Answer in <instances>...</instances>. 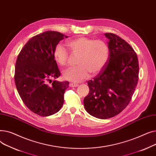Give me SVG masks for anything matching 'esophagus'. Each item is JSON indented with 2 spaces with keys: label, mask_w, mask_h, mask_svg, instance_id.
Masks as SVG:
<instances>
[{
  "label": "esophagus",
  "mask_w": 156,
  "mask_h": 156,
  "mask_svg": "<svg viewBox=\"0 0 156 156\" xmlns=\"http://www.w3.org/2000/svg\"><path fill=\"white\" fill-rule=\"evenodd\" d=\"M69 86L71 87H76L78 86V84L74 83H69Z\"/></svg>",
  "instance_id": "1"
}]
</instances>
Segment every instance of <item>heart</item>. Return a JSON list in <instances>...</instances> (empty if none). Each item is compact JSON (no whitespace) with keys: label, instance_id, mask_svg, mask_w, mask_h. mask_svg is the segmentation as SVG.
I'll return each instance as SVG.
<instances>
[{"label":"heart","instance_id":"b5f03b06","mask_svg":"<svg viewBox=\"0 0 156 156\" xmlns=\"http://www.w3.org/2000/svg\"><path fill=\"white\" fill-rule=\"evenodd\" d=\"M68 45L72 54L78 55L76 59L78 66L63 72L66 80L80 82L88 78L90 73L93 75L99 73L108 62L109 48L102 40L81 37L69 41ZM53 57L59 66L64 67L68 64L69 54L62 44L55 45Z\"/></svg>","mask_w":156,"mask_h":156}]
</instances>
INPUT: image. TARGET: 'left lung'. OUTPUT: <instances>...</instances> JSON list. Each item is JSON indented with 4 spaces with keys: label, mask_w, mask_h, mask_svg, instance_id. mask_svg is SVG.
<instances>
[{
    "label": "left lung",
    "mask_w": 156,
    "mask_h": 156,
    "mask_svg": "<svg viewBox=\"0 0 156 156\" xmlns=\"http://www.w3.org/2000/svg\"><path fill=\"white\" fill-rule=\"evenodd\" d=\"M109 58L98 75L88 81L85 109L90 115L108 119L123 111L132 100L138 81L139 64L133 48L118 35L105 33Z\"/></svg>",
    "instance_id": "1"
}]
</instances>
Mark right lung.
<instances>
[{
  "label": "right lung",
  "instance_id": "1",
  "mask_svg": "<svg viewBox=\"0 0 156 156\" xmlns=\"http://www.w3.org/2000/svg\"><path fill=\"white\" fill-rule=\"evenodd\" d=\"M67 37L55 31L37 35L24 45L16 60V88L27 107L39 116L52 115L63 105L69 82L52 81L61 75L53 52L59 41Z\"/></svg>",
  "mask_w": 156,
  "mask_h": 156
}]
</instances>
